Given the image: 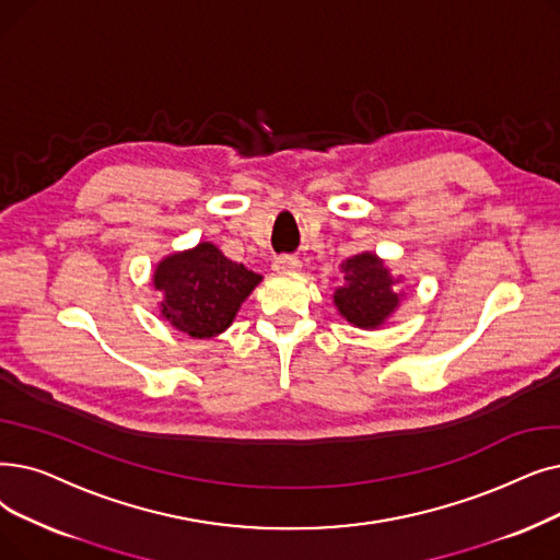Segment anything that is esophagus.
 Returning <instances> with one entry per match:
<instances>
[{"instance_id": "obj_1", "label": "esophagus", "mask_w": 560, "mask_h": 560, "mask_svg": "<svg viewBox=\"0 0 560 560\" xmlns=\"http://www.w3.org/2000/svg\"><path fill=\"white\" fill-rule=\"evenodd\" d=\"M300 267H302V262H300L298 256L283 254V256H277V258L272 260V270H275V272H295V270H300Z\"/></svg>"}]
</instances>
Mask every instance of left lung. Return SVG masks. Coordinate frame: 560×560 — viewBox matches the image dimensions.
<instances>
[{
    "label": "left lung",
    "instance_id": "1",
    "mask_svg": "<svg viewBox=\"0 0 560 560\" xmlns=\"http://www.w3.org/2000/svg\"><path fill=\"white\" fill-rule=\"evenodd\" d=\"M334 304L348 323L373 329L398 306L394 279L375 254H359L343 262V285L334 293Z\"/></svg>",
    "mask_w": 560,
    "mask_h": 560
}]
</instances>
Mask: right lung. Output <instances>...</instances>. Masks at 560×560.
I'll return each mask as SVG.
<instances>
[{
	"label": "right lung",
	"instance_id": "right-lung-1",
	"mask_svg": "<svg viewBox=\"0 0 560 560\" xmlns=\"http://www.w3.org/2000/svg\"><path fill=\"white\" fill-rule=\"evenodd\" d=\"M260 279L210 242L164 258L153 275L155 288L164 295L162 315L194 338L222 334Z\"/></svg>",
	"mask_w": 560,
	"mask_h": 560
}]
</instances>
